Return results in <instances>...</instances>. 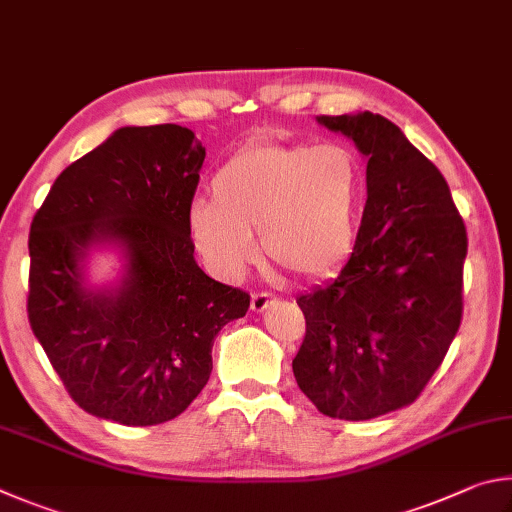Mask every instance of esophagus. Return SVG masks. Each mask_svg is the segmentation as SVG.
Masks as SVG:
<instances>
[{
	"label": "esophagus",
	"instance_id": "34e87169",
	"mask_svg": "<svg viewBox=\"0 0 512 512\" xmlns=\"http://www.w3.org/2000/svg\"><path fill=\"white\" fill-rule=\"evenodd\" d=\"M276 297L270 292H254L251 294V310L254 312H265L270 306H274Z\"/></svg>",
	"mask_w": 512,
	"mask_h": 512
}]
</instances>
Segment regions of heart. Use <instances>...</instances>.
I'll return each instance as SVG.
<instances>
[{"label": "heart", "mask_w": 512, "mask_h": 512, "mask_svg": "<svg viewBox=\"0 0 512 512\" xmlns=\"http://www.w3.org/2000/svg\"><path fill=\"white\" fill-rule=\"evenodd\" d=\"M211 202L188 209V233L213 272L240 276L265 256L303 281L342 267L357 245L366 197L362 159L344 143L254 141L224 161L209 184Z\"/></svg>", "instance_id": "1"}]
</instances>
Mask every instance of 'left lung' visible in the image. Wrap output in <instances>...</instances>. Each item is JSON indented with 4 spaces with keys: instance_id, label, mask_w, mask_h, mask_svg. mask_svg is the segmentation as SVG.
<instances>
[{
    "instance_id": "8db88e82",
    "label": "left lung",
    "mask_w": 512,
    "mask_h": 512,
    "mask_svg": "<svg viewBox=\"0 0 512 512\" xmlns=\"http://www.w3.org/2000/svg\"><path fill=\"white\" fill-rule=\"evenodd\" d=\"M317 121L366 157V206L337 279L297 299L306 337L292 371L324 416L371 420L411 405L441 366L461 326L468 233L441 170L396 123Z\"/></svg>"
}]
</instances>
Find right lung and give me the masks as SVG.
Returning a JSON list of instances; mask_svg holds the SVG:
<instances>
[{"label": "right lung", "instance_id": "right-lung-1", "mask_svg": "<svg viewBox=\"0 0 512 512\" xmlns=\"http://www.w3.org/2000/svg\"><path fill=\"white\" fill-rule=\"evenodd\" d=\"M206 150L175 123L119 128L67 166L29 233V324L80 409L159 425L209 382L213 339L249 294L206 276L188 233ZM116 248L122 276L86 281L88 256Z\"/></svg>", "mask_w": 512, "mask_h": 512}]
</instances>
